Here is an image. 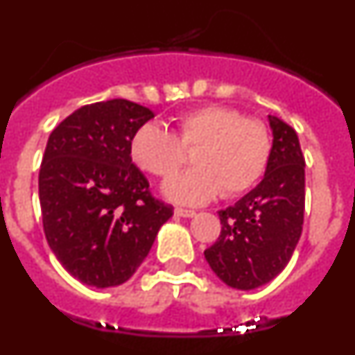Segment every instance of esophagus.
Segmentation results:
<instances>
[{"label": "esophagus", "instance_id": "esophagus-1", "mask_svg": "<svg viewBox=\"0 0 355 355\" xmlns=\"http://www.w3.org/2000/svg\"><path fill=\"white\" fill-rule=\"evenodd\" d=\"M175 215H178V216H183V218H192V216H196V211H193V209L175 208Z\"/></svg>", "mask_w": 355, "mask_h": 355}]
</instances>
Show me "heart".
Returning <instances> with one entry per match:
<instances>
[{
  "mask_svg": "<svg viewBox=\"0 0 355 355\" xmlns=\"http://www.w3.org/2000/svg\"><path fill=\"white\" fill-rule=\"evenodd\" d=\"M196 147L193 168L163 184V193L181 205L199 206L218 193L238 196L261 180L270 159V133L258 119H241L238 110L206 105L175 119V135L158 122H146L131 135L130 158L142 172L168 178Z\"/></svg>",
  "mask_w": 355,
  "mask_h": 355,
  "instance_id": "heart-1",
  "label": "heart"
}]
</instances>
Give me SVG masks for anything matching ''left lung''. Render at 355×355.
<instances>
[{
  "label": "left lung",
  "mask_w": 355,
  "mask_h": 355,
  "mask_svg": "<svg viewBox=\"0 0 355 355\" xmlns=\"http://www.w3.org/2000/svg\"><path fill=\"white\" fill-rule=\"evenodd\" d=\"M268 124L274 140L261 183L218 211L220 236L205 250L216 277L243 291L270 283L284 270L304 224L306 162L299 137L274 115Z\"/></svg>",
  "instance_id": "obj_1"
}]
</instances>
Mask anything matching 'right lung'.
<instances>
[{
	"instance_id": "1",
	"label": "right lung",
	"mask_w": 355,
	"mask_h": 355,
	"mask_svg": "<svg viewBox=\"0 0 355 355\" xmlns=\"http://www.w3.org/2000/svg\"><path fill=\"white\" fill-rule=\"evenodd\" d=\"M155 117L126 99L78 108L51 131L39 172L46 240L87 286L126 283L174 213L130 158L131 135Z\"/></svg>"
}]
</instances>
